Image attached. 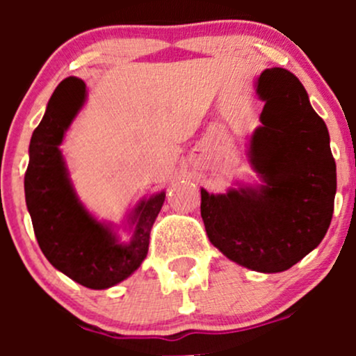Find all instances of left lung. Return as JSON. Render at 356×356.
Instances as JSON below:
<instances>
[{
	"mask_svg": "<svg viewBox=\"0 0 356 356\" xmlns=\"http://www.w3.org/2000/svg\"><path fill=\"white\" fill-rule=\"evenodd\" d=\"M261 125L248 148L261 184L238 182L224 195L201 189L210 243L251 270L284 272L324 239L336 196V161L325 122L296 75L268 68L258 79Z\"/></svg>",
	"mask_w": 356,
	"mask_h": 356,
	"instance_id": "left-lung-1",
	"label": "left lung"
}]
</instances>
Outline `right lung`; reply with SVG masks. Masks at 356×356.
Segmentation results:
<instances>
[{
    "mask_svg": "<svg viewBox=\"0 0 356 356\" xmlns=\"http://www.w3.org/2000/svg\"><path fill=\"white\" fill-rule=\"evenodd\" d=\"M84 81L68 77L53 92L32 132L25 172V203L39 248L56 270L89 289H106L134 274L148 254L149 232L165 193L139 201L129 213L131 238L92 217L74 191L60 145L86 102Z\"/></svg>",
    "mask_w": 356,
    "mask_h": 356,
    "instance_id": "right-lung-1",
    "label": "right lung"
}]
</instances>
